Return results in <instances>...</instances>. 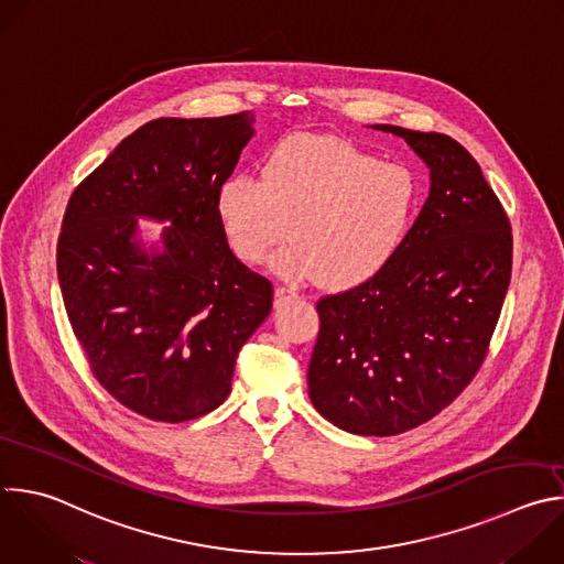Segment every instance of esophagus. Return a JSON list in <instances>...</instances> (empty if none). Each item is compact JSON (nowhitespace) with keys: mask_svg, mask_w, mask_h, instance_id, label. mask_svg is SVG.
<instances>
[{"mask_svg":"<svg viewBox=\"0 0 564 564\" xmlns=\"http://www.w3.org/2000/svg\"><path fill=\"white\" fill-rule=\"evenodd\" d=\"M292 299H296V294L292 290H288V288H276L274 290V305H283V303H288Z\"/></svg>","mask_w":564,"mask_h":564,"instance_id":"esophagus-1","label":"esophagus"}]
</instances>
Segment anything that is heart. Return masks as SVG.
Masks as SVG:
<instances>
[{
	"label": "heart",
	"mask_w": 564,
	"mask_h": 564,
	"mask_svg": "<svg viewBox=\"0 0 564 564\" xmlns=\"http://www.w3.org/2000/svg\"><path fill=\"white\" fill-rule=\"evenodd\" d=\"M419 206V178L334 134H292L261 161V178L235 176L217 193V217L232 254L274 259L288 281L349 290L377 276L399 252Z\"/></svg>",
	"instance_id": "heart-1"
}]
</instances>
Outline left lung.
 Here are the masks:
<instances>
[{
  "label": "left lung",
  "mask_w": 564,
  "mask_h": 564,
  "mask_svg": "<svg viewBox=\"0 0 564 564\" xmlns=\"http://www.w3.org/2000/svg\"><path fill=\"white\" fill-rule=\"evenodd\" d=\"M427 163L430 197L392 261L318 299L312 405L336 427L394 436L471 383L511 279V224L476 159L452 137L377 123Z\"/></svg>",
  "instance_id": "left-lung-1"
}]
</instances>
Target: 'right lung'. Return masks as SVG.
<instances>
[{"label":"right lung","instance_id":"add662e5","mask_svg":"<svg viewBox=\"0 0 564 564\" xmlns=\"http://www.w3.org/2000/svg\"><path fill=\"white\" fill-rule=\"evenodd\" d=\"M252 121L248 110L148 121L66 206L57 276L68 321L99 386L143 419L217 410L239 349L272 310V283L232 254L217 217ZM137 216L171 221L161 256L133 239Z\"/></svg>","mask_w":564,"mask_h":564}]
</instances>
